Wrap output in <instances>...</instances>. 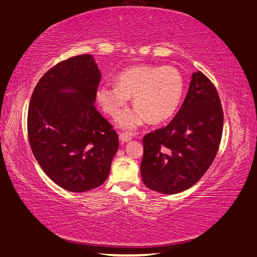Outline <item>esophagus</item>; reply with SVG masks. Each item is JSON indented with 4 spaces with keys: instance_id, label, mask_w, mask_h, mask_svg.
Masks as SVG:
<instances>
[{
    "instance_id": "obj_1",
    "label": "esophagus",
    "mask_w": 257,
    "mask_h": 257,
    "mask_svg": "<svg viewBox=\"0 0 257 257\" xmlns=\"http://www.w3.org/2000/svg\"><path fill=\"white\" fill-rule=\"evenodd\" d=\"M118 139H119V141H121L122 143H126V142H128V141L132 140V138H131V136L128 134H126V133H121V134H119Z\"/></svg>"
}]
</instances>
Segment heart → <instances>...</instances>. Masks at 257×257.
<instances>
[{
  "instance_id": "b5f03b06",
  "label": "heart",
  "mask_w": 257,
  "mask_h": 257,
  "mask_svg": "<svg viewBox=\"0 0 257 257\" xmlns=\"http://www.w3.org/2000/svg\"><path fill=\"white\" fill-rule=\"evenodd\" d=\"M184 78L172 66H132L116 77V85L103 84L96 96L104 111L115 117L133 96L132 109L117 118L119 126L135 130L146 119L161 123L171 118L179 108L184 94Z\"/></svg>"
}]
</instances>
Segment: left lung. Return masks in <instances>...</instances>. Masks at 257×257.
I'll list each match as a JSON object with an SVG mask.
<instances>
[{
  "mask_svg": "<svg viewBox=\"0 0 257 257\" xmlns=\"http://www.w3.org/2000/svg\"><path fill=\"white\" fill-rule=\"evenodd\" d=\"M223 108L211 80L198 71L172 121L143 138L141 175L152 191L176 194L201 180L217 154Z\"/></svg>",
  "mask_w": 257,
  "mask_h": 257,
  "instance_id": "left-lung-1",
  "label": "left lung"
}]
</instances>
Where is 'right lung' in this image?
<instances>
[{"label": "right lung", "instance_id": "add662e5", "mask_svg": "<svg viewBox=\"0 0 257 257\" xmlns=\"http://www.w3.org/2000/svg\"><path fill=\"white\" fill-rule=\"evenodd\" d=\"M99 82L92 55H76L46 72L31 96L28 135L34 158L70 192L102 185L118 149L117 133L94 105Z\"/></svg>", "mask_w": 257, "mask_h": 257}]
</instances>
